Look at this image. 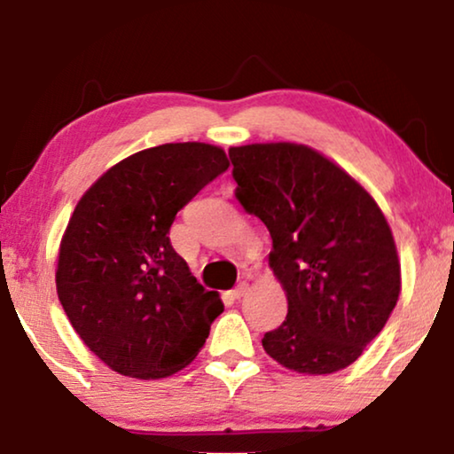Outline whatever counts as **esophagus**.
Returning <instances> with one entry per match:
<instances>
[{
    "label": "esophagus",
    "mask_w": 454,
    "mask_h": 454,
    "mask_svg": "<svg viewBox=\"0 0 454 454\" xmlns=\"http://www.w3.org/2000/svg\"><path fill=\"white\" fill-rule=\"evenodd\" d=\"M246 291H247V283L241 281V283H238V285H235V287L231 289V295L235 297V300H239V297L246 295Z\"/></svg>",
    "instance_id": "obj_1"
}]
</instances>
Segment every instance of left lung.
I'll return each instance as SVG.
<instances>
[{"label": "left lung", "instance_id": "1", "mask_svg": "<svg viewBox=\"0 0 454 454\" xmlns=\"http://www.w3.org/2000/svg\"><path fill=\"white\" fill-rule=\"evenodd\" d=\"M235 196L270 231L287 318L264 351L300 374L351 365L396 306L401 264L382 210L356 179L303 145L229 148Z\"/></svg>", "mask_w": 454, "mask_h": 454}]
</instances>
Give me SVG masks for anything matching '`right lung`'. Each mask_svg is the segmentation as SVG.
<instances>
[{"label": "right lung", "mask_w": 454, "mask_h": 454, "mask_svg": "<svg viewBox=\"0 0 454 454\" xmlns=\"http://www.w3.org/2000/svg\"><path fill=\"white\" fill-rule=\"evenodd\" d=\"M219 146L146 148L103 173L80 198L59 246L58 297L74 331L111 370L165 378L188 365L223 312L173 250L169 229L225 173Z\"/></svg>", "instance_id": "obj_1"}]
</instances>
